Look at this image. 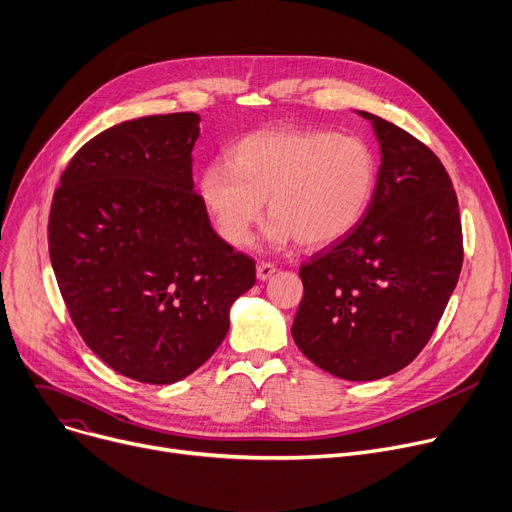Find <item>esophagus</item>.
<instances>
[{
	"label": "esophagus",
	"instance_id": "1",
	"mask_svg": "<svg viewBox=\"0 0 512 512\" xmlns=\"http://www.w3.org/2000/svg\"><path fill=\"white\" fill-rule=\"evenodd\" d=\"M276 274V265L274 263H267V261H261L259 265H257V280H261V282H265V280H269L271 276Z\"/></svg>",
	"mask_w": 512,
	"mask_h": 512
}]
</instances>
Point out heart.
I'll return each mask as SVG.
<instances>
[{
    "label": "heart",
    "mask_w": 512,
    "mask_h": 512,
    "mask_svg": "<svg viewBox=\"0 0 512 512\" xmlns=\"http://www.w3.org/2000/svg\"><path fill=\"white\" fill-rule=\"evenodd\" d=\"M377 185V160L356 135L269 129L247 135L199 177V199L218 236L249 243L267 210L269 247L298 241L321 249L350 234L364 218Z\"/></svg>",
    "instance_id": "heart-1"
}]
</instances>
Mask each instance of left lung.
Returning <instances> with one entry per match:
<instances>
[{"label": "left lung", "instance_id": "1", "mask_svg": "<svg viewBox=\"0 0 512 512\" xmlns=\"http://www.w3.org/2000/svg\"><path fill=\"white\" fill-rule=\"evenodd\" d=\"M381 168L360 224L300 267L298 350L346 381H377L428 344L463 265L459 203L436 154L366 111Z\"/></svg>", "mask_w": 512, "mask_h": 512}]
</instances>
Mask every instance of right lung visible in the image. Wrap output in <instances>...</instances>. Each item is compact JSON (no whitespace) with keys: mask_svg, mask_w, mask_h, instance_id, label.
Wrapping results in <instances>:
<instances>
[{"mask_svg":"<svg viewBox=\"0 0 512 512\" xmlns=\"http://www.w3.org/2000/svg\"><path fill=\"white\" fill-rule=\"evenodd\" d=\"M197 113L119 123L61 175L49 255L86 346L115 372L173 385L222 344L255 261L214 232L193 191Z\"/></svg>","mask_w":512,"mask_h":512,"instance_id":"1","label":"right lung"}]
</instances>
